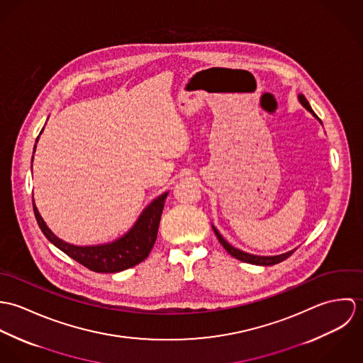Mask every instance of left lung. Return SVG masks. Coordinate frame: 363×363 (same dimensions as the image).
<instances>
[{
	"label": "left lung",
	"mask_w": 363,
	"mask_h": 363,
	"mask_svg": "<svg viewBox=\"0 0 363 363\" xmlns=\"http://www.w3.org/2000/svg\"><path fill=\"white\" fill-rule=\"evenodd\" d=\"M299 102L303 104V106L311 111V114H313L314 117H317V114L311 110V104H309V102L306 101V98H305L303 95H299ZM317 118H318V117H317ZM212 229H213V232H215V235H216V238H218L219 243L223 246V249H225L230 256H233L235 259H240V261L249 262V264H256V265H274V264H278V262H281V261L288 259V257H289V256H292V253L295 252V250H291V252L284 253V255H279V256H268V257L249 255V253H245V252H242V250L235 249L233 246H230V245H229V243H228V242L220 236V233H219L213 226H212Z\"/></svg>",
	"instance_id": "1"
}]
</instances>
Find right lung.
<instances>
[{"mask_svg": "<svg viewBox=\"0 0 363 363\" xmlns=\"http://www.w3.org/2000/svg\"><path fill=\"white\" fill-rule=\"evenodd\" d=\"M36 148V147H35ZM167 193L159 196L143 211L138 220L130 232L113 243L99 246H74L58 239L45 223L38 208L33 203V212L43 235L55 247L68 257L75 259L95 272H120L140 264L148 257L157 236V228Z\"/></svg>", "mask_w": 363, "mask_h": 363, "instance_id": "1", "label": "right lung"}]
</instances>
